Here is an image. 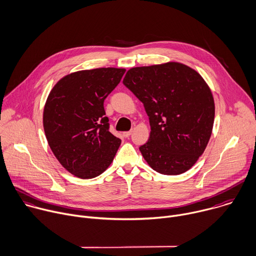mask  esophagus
<instances>
[{
	"label": "esophagus",
	"instance_id": "obj_1",
	"mask_svg": "<svg viewBox=\"0 0 256 256\" xmlns=\"http://www.w3.org/2000/svg\"><path fill=\"white\" fill-rule=\"evenodd\" d=\"M131 134H132V130H130V131H126V132H123V135H124L125 137H129Z\"/></svg>",
	"mask_w": 256,
	"mask_h": 256
}]
</instances>
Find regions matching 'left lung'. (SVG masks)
I'll use <instances>...</instances> for the list:
<instances>
[{"label": "left lung", "mask_w": 256, "mask_h": 256, "mask_svg": "<svg viewBox=\"0 0 256 256\" xmlns=\"http://www.w3.org/2000/svg\"><path fill=\"white\" fill-rule=\"evenodd\" d=\"M123 84L141 100L150 136L139 147L156 172L174 176L188 170L210 140L215 104L210 88L192 68L168 62L129 70Z\"/></svg>", "instance_id": "left-lung-1"}]
</instances>
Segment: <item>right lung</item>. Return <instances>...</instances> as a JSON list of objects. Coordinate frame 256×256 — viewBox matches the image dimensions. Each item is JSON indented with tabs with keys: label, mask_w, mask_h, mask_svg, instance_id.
I'll return each instance as SVG.
<instances>
[{
	"label": "right lung",
	"mask_w": 256,
	"mask_h": 256,
	"mask_svg": "<svg viewBox=\"0 0 256 256\" xmlns=\"http://www.w3.org/2000/svg\"><path fill=\"white\" fill-rule=\"evenodd\" d=\"M124 68L80 70L51 90L43 112L48 144L60 164L80 178H92L112 164L121 139L110 131L104 100L118 86Z\"/></svg>",
	"instance_id": "obj_1"
}]
</instances>
